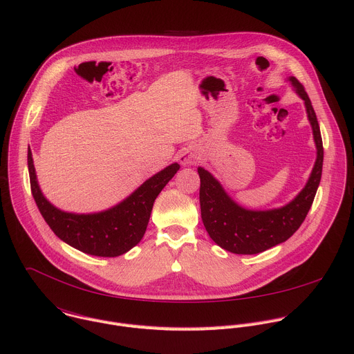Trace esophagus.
I'll return each instance as SVG.
<instances>
[{
	"label": "esophagus",
	"mask_w": 354,
	"mask_h": 354,
	"mask_svg": "<svg viewBox=\"0 0 354 354\" xmlns=\"http://www.w3.org/2000/svg\"><path fill=\"white\" fill-rule=\"evenodd\" d=\"M198 159V155H196V152H194V151H183L180 155H179V160H180V164L183 165V167H186V165H192V164H195V160Z\"/></svg>",
	"instance_id": "obj_1"
}]
</instances>
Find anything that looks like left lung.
<instances>
[{"label":"left lung","mask_w":354,"mask_h":354,"mask_svg":"<svg viewBox=\"0 0 354 354\" xmlns=\"http://www.w3.org/2000/svg\"><path fill=\"white\" fill-rule=\"evenodd\" d=\"M286 82L304 100L316 145V160L309 179L291 202L268 210L243 207L209 171L198 168L201 212L206 232L217 245L234 254H259L291 237L304 223L322 178L324 145L315 110L302 84L294 76Z\"/></svg>","instance_id":"obj_1"}]
</instances>
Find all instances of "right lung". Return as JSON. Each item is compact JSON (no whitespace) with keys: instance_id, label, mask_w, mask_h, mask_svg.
Instances as JSON below:
<instances>
[{"instance_id":"add662e5","label":"right lung","mask_w":354,"mask_h":354,"mask_svg":"<svg viewBox=\"0 0 354 354\" xmlns=\"http://www.w3.org/2000/svg\"><path fill=\"white\" fill-rule=\"evenodd\" d=\"M179 164L159 171L118 205L97 213L63 212L42 194L34 159L28 148L30 190L52 232L73 248L97 257H118L136 247L145 234L155 199L179 171Z\"/></svg>"}]
</instances>
